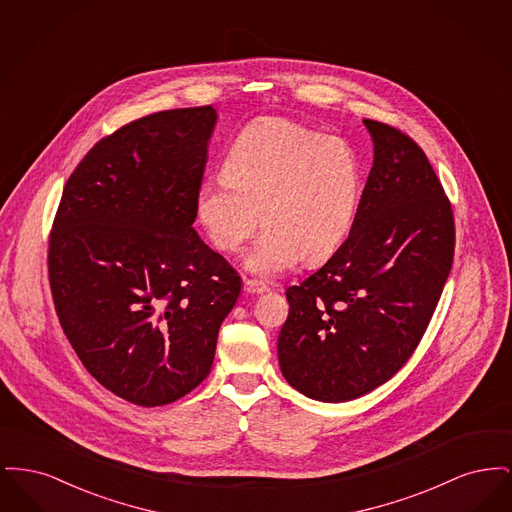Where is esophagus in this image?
<instances>
[{
    "instance_id": "1",
    "label": "esophagus",
    "mask_w": 512,
    "mask_h": 512,
    "mask_svg": "<svg viewBox=\"0 0 512 512\" xmlns=\"http://www.w3.org/2000/svg\"><path fill=\"white\" fill-rule=\"evenodd\" d=\"M244 290L247 293H265L268 288L265 284H259V282H255V280L244 278Z\"/></svg>"
}]
</instances>
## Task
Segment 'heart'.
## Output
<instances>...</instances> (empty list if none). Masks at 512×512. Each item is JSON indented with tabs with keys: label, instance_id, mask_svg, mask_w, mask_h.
<instances>
[{
	"label": "heart",
	"instance_id": "obj_1",
	"mask_svg": "<svg viewBox=\"0 0 512 512\" xmlns=\"http://www.w3.org/2000/svg\"><path fill=\"white\" fill-rule=\"evenodd\" d=\"M222 176L201 186L197 215L213 244L236 253L261 213L265 232L245 259L259 278L288 270L299 257L326 259L351 230L361 197L349 144L276 117L245 126L226 151Z\"/></svg>",
	"mask_w": 512,
	"mask_h": 512
}]
</instances>
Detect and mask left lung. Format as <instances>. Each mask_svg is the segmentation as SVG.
Returning a JSON list of instances; mask_svg holds the SVG:
<instances>
[{
	"label": "left lung",
	"mask_w": 512,
	"mask_h": 512,
	"mask_svg": "<svg viewBox=\"0 0 512 512\" xmlns=\"http://www.w3.org/2000/svg\"><path fill=\"white\" fill-rule=\"evenodd\" d=\"M355 220L338 251L290 286L278 361L303 395L341 403L376 390L411 359L453 267L451 201L426 153L386 122Z\"/></svg>",
	"instance_id": "obj_1"
}]
</instances>
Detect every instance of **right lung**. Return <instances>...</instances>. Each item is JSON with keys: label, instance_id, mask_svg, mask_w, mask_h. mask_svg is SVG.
I'll return each instance as SVG.
<instances>
[{"label": "right lung", "instance_id": "right-lung-1", "mask_svg": "<svg viewBox=\"0 0 512 512\" xmlns=\"http://www.w3.org/2000/svg\"><path fill=\"white\" fill-rule=\"evenodd\" d=\"M211 105L101 138L69 176L49 232L55 313L103 388L161 407L211 372L242 278L194 230Z\"/></svg>", "mask_w": 512, "mask_h": 512}]
</instances>
